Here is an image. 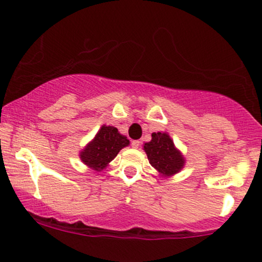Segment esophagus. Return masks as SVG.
<instances>
[{"mask_svg": "<svg viewBox=\"0 0 262 262\" xmlns=\"http://www.w3.org/2000/svg\"><path fill=\"white\" fill-rule=\"evenodd\" d=\"M132 146H133L134 149H138L140 146V141L139 140H133V141H132Z\"/></svg>", "mask_w": 262, "mask_h": 262, "instance_id": "obj_1", "label": "esophagus"}]
</instances>
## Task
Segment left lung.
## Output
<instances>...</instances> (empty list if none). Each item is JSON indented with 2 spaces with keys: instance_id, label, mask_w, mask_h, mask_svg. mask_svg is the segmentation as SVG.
I'll return each instance as SVG.
<instances>
[{
  "instance_id": "left-lung-1",
  "label": "left lung",
  "mask_w": 262,
  "mask_h": 262,
  "mask_svg": "<svg viewBox=\"0 0 262 262\" xmlns=\"http://www.w3.org/2000/svg\"><path fill=\"white\" fill-rule=\"evenodd\" d=\"M144 151L148 155L150 165L164 179L176 175L185 166V156L166 132L152 133L151 140L144 144Z\"/></svg>"
}]
</instances>
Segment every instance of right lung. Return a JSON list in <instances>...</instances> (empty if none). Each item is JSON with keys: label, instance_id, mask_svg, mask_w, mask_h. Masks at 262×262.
Returning <instances> with one entry per match:
<instances>
[{"label": "right lung", "instance_id": "add662e5", "mask_svg": "<svg viewBox=\"0 0 262 262\" xmlns=\"http://www.w3.org/2000/svg\"><path fill=\"white\" fill-rule=\"evenodd\" d=\"M129 145L125 135L113 125H102L95 138L80 151V160L91 170L102 171L123 148Z\"/></svg>", "mask_w": 262, "mask_h": 262}]
</instances>
